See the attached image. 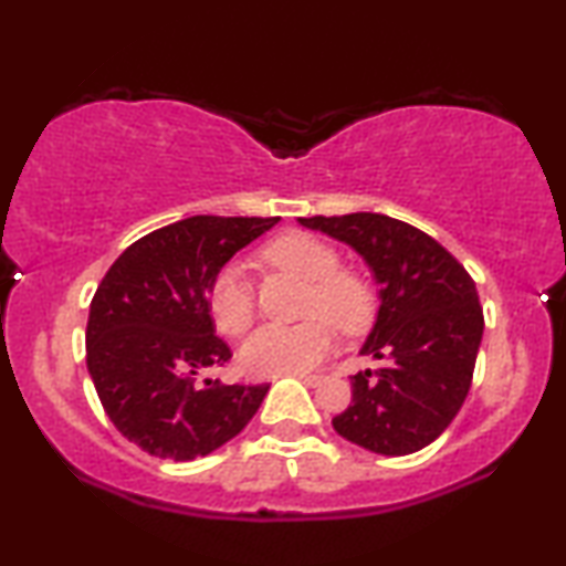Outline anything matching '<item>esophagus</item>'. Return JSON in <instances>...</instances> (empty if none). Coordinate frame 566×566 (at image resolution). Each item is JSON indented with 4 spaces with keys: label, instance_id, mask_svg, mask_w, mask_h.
Returning a JSON list of instances; mask_svg holds the SVG:
<instances>
[{
    "label": "esophagus",
    "instance_id": "obj_1",
    "mask_svg": "<svg viewBox=\"0 0 566 566\" xmlns=\"http://www.w3.org/2000/svg\"><path fill=\"white\" fill-rule=\"evenodd\" d=\"M296 378H301V381H304L306 386H316L322 381V376H316V374H293Z\"/></svg>",
    "mask_w": 566,
    "mask_h": 566
}]
</instances>
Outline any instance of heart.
<instances>
[{
	"label": "heart",
	"instance_id": "1",
	"mask_svg": "<svg viewBox=\"0 0 566 566\" xmlns=\"http://www.w3.org/2000/svg\"><path fill=\"white\" fill-rule=\"evenodd\" d=\"M262 262L308 283L306 316H327L337 329L358 332L370 316V296L360 277L339 268L337 252L306 231H283L260 250ZM208 312L219 332L239 337L254 319L252 285L242 265H227L208 285ZM335 335L324 319L296 327H260L239 350L250 376H285L314 368L332 350Z\"/></svg>",
	"mask_w": 566,
	"mask_h": 566
}]
</instances>
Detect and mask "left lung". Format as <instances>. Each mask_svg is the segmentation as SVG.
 I'll list each match as a JSON object with an SVG mask.
<instances>
[{
    "instance_id": "left-lung-1",
    "label": "left lung",
    "mask_w": 566,
    "mask_h": 566,
    "mask_svg": "<svg viewBox=\"0 0 566 566\" xmlns=\"http://www.w3.org/2000/svg\"><path fill=\"white\" fill-rule=\"evenodd\" d=\"M298 223L353 247L381 298L360 347L381 368L350 376L353 401L332 428L381 455L430 446L459 415L474 376L484 332L474 281L446 247L391 216H312Z\"/></svg>"
}]
</instances>
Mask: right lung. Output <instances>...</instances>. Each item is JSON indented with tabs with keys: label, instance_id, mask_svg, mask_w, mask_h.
I'll use <instances>...</instances> for the list:
<instances>
[{
	"label": "right lung",
	"instance_id": "1",
	"mask_svg": "<svg viewBox=\"0 0 566 566\" xmlns=\"http://www.w3.org/2000/svg\"><path fill=\"white\" fill-rule=\"evenodd\" d=\"M277 221L190 216L130 244L97 285L87 370L111 422L149 455H208L239 436L265 399L270 384H198L196 376L231 358L216 337L208 285Z\"/></svg>",
	"mask_w": 566,
	"mask_h": 566
}]
</instances>
